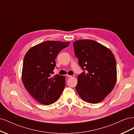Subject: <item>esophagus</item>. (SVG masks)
I'll return each instance as SVG.
<instances>
[{"label": "esophagus", "mask_w": 134, "mask_h": 134, "mask_svg": "<svg viewBox=\"0 0 134 134\" xmlns=\"http://www.w3.org/2000/svg\"><path fill=\"white\" fill-rule=\"evenodd\" d=\"M66 76L69 77V78H74L75 75H69L67 74V75H66Z\"/></svg>", "instance_id": "1"}]
</instances>
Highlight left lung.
<instances>
[{"label": "left lung", "mask_w": 134, "mask_h": 134, "mask_svg": "<svg viewBox=\"0 0 134 134\" xmlns=\"http://www.w3.org/2000/svg\"><path fill=\"white\" fill-rule=\"evenodd\" d=\"M73 46L79 65L84 70L78 76L77 93L86 102H102L116 82L114 55L109 48L92 40H77Z\"/></svg>", "instance_id": "8db88e82"}]
</instances>
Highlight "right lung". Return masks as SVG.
Instances as JSON below:
<instances>
[{
	"label": "right lung",
	"mask_w": 134,
	"mask_h": 134,
	"mask_svg": "<svg viewBox=\"0 0 134 134\" xmlns=\"http://www.w3.org/2000/svg\"><path fill=\"white\" fill-rule=\"evenodd\" d=\"M70 42L46 41L31 47L23 60L22 79L27 91L38 102L49 105L57 101L65 86L64 76H52L55 59Z\"/></svg>",
	"instance_id": "add662e5"
}]
</instances>
